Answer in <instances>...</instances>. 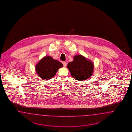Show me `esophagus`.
Listing matches in <instances>:
<instances>
[{
	"mask_svg": "<svg viewBox=\"0 0 132 132\" xmlns=\"http://www.w3.org/2000/svg\"><path fill=\"white\" fill-rule=\"evenodd\" d=\"M62 64L63 65L64 67H66V66H67V63H66L65 61H63V62H62Z\"/></svg>",
	"mask_w": 132,
	"mask_h": 132,
	"instance_id": "obj_1",
	"label": "esophagus"
}]
</instances>
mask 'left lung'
<instances>
[{"instance_id":"1","label":"left lung","mask_w":132,"mask_h":132,"mask_svg":"<svg viewBox=\"0 0 132 132\" xmlns=\"http://www.w3.org/2000/svg\"><path fill=\"white\" fill-rule=\"evenodd\" d=\"M72 76L79 81L86 80L92 76L94 65L92 61L82 55L75 56L73 60L67 65Z\"/></svg>"}]
</instances>
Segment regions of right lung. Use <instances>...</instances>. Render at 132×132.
<instances>
[{"label": "right lung", "instance_id": "obj_1", "mask_svg": "<svg viewBox=\"0 0 132 132\" xmlns=\"http://www.w3.org/2000/svg\"><path fill=\"white\" fill-rule=\"evenodd\" d=\"M63 65L51 56H45L36 66V71L38 76L43 79H50L56 75L59 68Z\"/></svg>", "mask_w": 132, "mask_h": 132}]
</instances>
